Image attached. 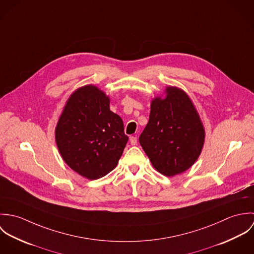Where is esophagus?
Segmentation results:
<instances>
[{
  "label": "esophagus",
  "instance_id": "1",
  "mask_svg": "<svg viewBox=\"0 0 254 254\" xmlns=\"http://www.w3.org/2000/svg\"><path fill=\"white\" fill-rule=\"evenodd\" d=\"M130 144L132 145H136L137 144V137H135V136L130 137Z\"/></svg>",
  "mask_w": 254,
  "mask_h": 254
}]
</instances>
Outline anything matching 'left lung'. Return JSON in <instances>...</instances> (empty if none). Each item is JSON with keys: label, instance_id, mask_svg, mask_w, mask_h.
I'll return each mask as SVG.
<instances>
[{"label": "left lung", "instance_id": "8db88e82", "mask_svg": "<svg viewBox=\"0 0 254 254\" xmlns=\"http://www.w3.org/2000/svg\"><path fill=\"white\" fill-rule=\"evenodd\" d=\"M165 98L151 101L149 119L139 141L152 166L173 177L198 158L205 131L189 96L177 87L165 89Z\"/></svg>", "mask_w": 254, "mask_h": 254}]
</instances>
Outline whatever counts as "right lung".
Instances as JSON below:
<instances>
[{"mask_svg": "<svg viewBox=\"0 0 254 254\" xmlns=\"http://www.w3.org/2000/svg\"><path fill=\"white\" fill-rule=\"evenodd\" d=\"M56 142L72 170L96 180L116 167L128 137L121 117L109 109V97L86 85L67 100L56 127Z\"/></svg>", "mask_w": 254, "mask_h": 254, "instance_id": "1", "label": "right lung"}]
</instances>
